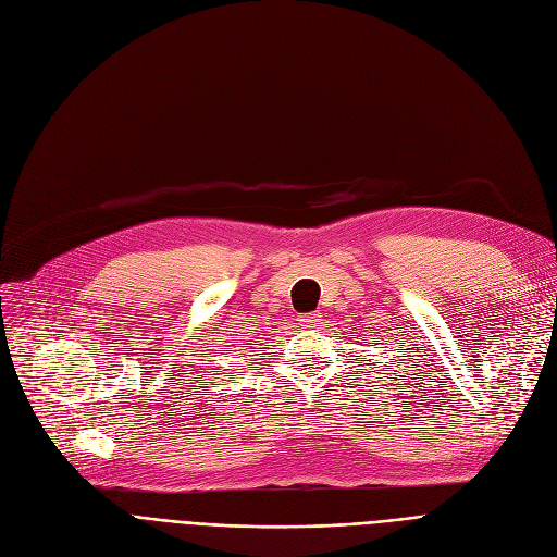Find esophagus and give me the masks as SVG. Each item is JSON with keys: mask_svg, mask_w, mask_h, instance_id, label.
Segmentation results:
<instances>
[{"mask_svg": "<svg viewBox=\"0 0 557 557\" xmlns=\"http://www.w3.org/2000/svg\"><path fill=\"white\" fill-rule=\"evenodd\" d=\"M300 323H302V327H315L320 323V315L318 313H305V315H300Z\"/></svg>", "mask_w": 557, "mask_h": 557, "instance_id": "obj_1", "label": "esophagus"}]
</instances>
